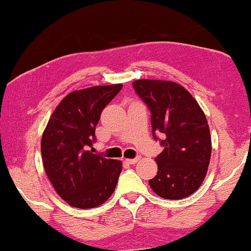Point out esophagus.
Instances as JSON below:
<instances>
[{
    "instance_id": "obj_1",
    "label": "esophagus",
    "mask_w": 251,
    "mask_h": 251,
    "mask_svg": "<svg viewBox=\"0 0 251 251\" xmlns=\"http://www.w3.org/2000/svg\"><path fill=\"white\" fill-rule=\"evenodd\" d=\"M140 159L141 157H136V158H132V159H126V162L128 164H136Z\"/></svg>"
}]
</instances>
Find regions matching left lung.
<instances>
[{"label":"left lung","instance_id":"8db88e82","mask_svg":"<svg viewBox=\"0 0 251 251\" xmlns=\"http://www.w3.org/2000/svg\"><path fill=\"white\" fill-rule=\"evenodd\" d=\"M132 87L151 113L154 140L164 150L156 157L158 172L149 184L157 196L178 200L202 184L212 153L209 126L202 109L182 86L165 80L140 79Z\"/></svg>","mask_w":251,"mask_h":251}]
</instances>
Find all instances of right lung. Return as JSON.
I'll return each instance as SVG.
<instances>
[{
	"label": "right lung",
	"mask_w": 251,
	"mask_h": 251,
	"mask_svg": "<svg viewBox=\"0 0 251 251\" xmlns=\"http://www.w3.org/2000/svg\"><path fill=\"white\" fill-rule=\"evenodd\" d=\"M122 89L121 83L94 86L65 97L43 132V165L61 199L76 208L100 206L115 191L122 162L93 153L101 111Z\"/></svg>",
	"instance_id": "obj_1"
}]
</instances>
